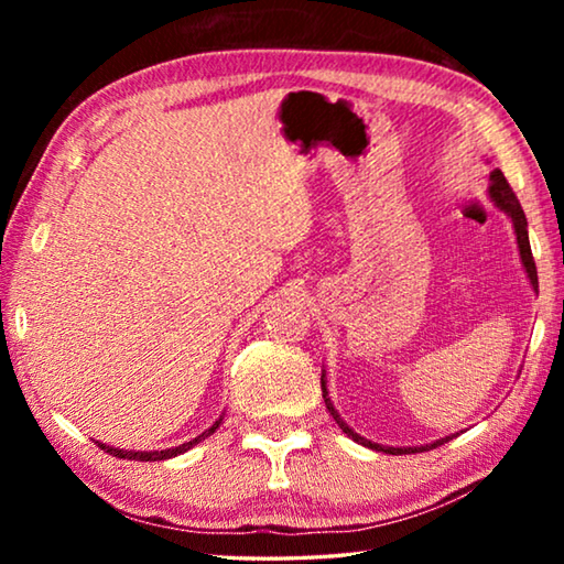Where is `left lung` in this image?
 I'll return each instance as SVG.
<instances>
[{"label":"left lung","mask_w":564,"mask_h":564,"mask_svg":"<svg viewBox=\"0 0 564 564\" xmlns=\"http://www.w3.org/2000/svg\"><path fill=\"white\" fill-rule=\"evenodd\" d=\"M488 194H490V198H492V204L498 206L502 214H508V218L512 221L514 236H518V248H520V261H522V269H524V273H528L532 291H538V269H534L532 251H530L528 218H524V212H522V206H520V202H518V196L512 194V188H510V184H508V178L502 176V171H500V169H492V171H490V186H488ZM326 383H328V380H326V370H323V373H321V388H323V400H326L328 413L333 415V420H336V423H338V427H340L343 433H346L348 437H352V441H356V443L370 447V451L390 453V455L425 453V451H433V447L443 445V443H447V441H453V437L457 435V433H453V435H445V437H441V441H433V443H425V445H415V447H390V445L373 443V441H368V437L358 435V433L352 431V427L346 423V420H343V417L338 415L336 405H333V400L328 398V386H326Z\"/></svg>","instance_id":"8db88e82"}]
</instances>
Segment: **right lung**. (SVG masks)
I'll return each mask as SVG.
<instances>
[{"label": "right lung", "mask_w": 564, "mask_h": 564, "mask_svg": "<svg viewBox=\"0 0 564 564\" xmlns=\"http://www.w3.org/2000/svg\"><path fill=\"white\" fill-rule=\"evenodd\" d=\"M221 420H224V415L216 420V423L208 427V431H204L202 435H196V437H191L188 443H184V445H176V447H166V451H121V447H109V445H104V443H99V447L101 451H107L109 455H113V457H123V460H141V463H151V460H169V457H176V455H181V453H186V451H191V447L194 445H198L202 441H206L208 435H214L216 433V427L221 425Z\"/></svg>", "instance_id": "obj_1"}]
</instances>
